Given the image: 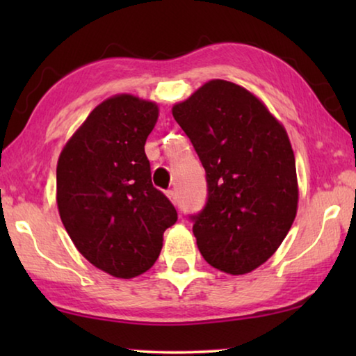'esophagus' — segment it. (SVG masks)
Here are the masks:
<instances>
[{
	"mask_svg": "<svg viewBox=\"0 0 356 356\" xmlns=\"http://www.w3.org/2000/svg\"><path fill=\"white\" fill-rule=\"evenodd\" d=\"M166 196H168V200H170L172 204H176V202H177V195H176V191H172V190L166 191Z\"/></svg>",
	"mask_w": 356,
	"mask_h": 356,
	"instance_id": "34e87169",
	"label": "esophagus"
}]
</instances>
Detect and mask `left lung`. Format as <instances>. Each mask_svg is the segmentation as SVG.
<instances>
[{
  "mask_svg": "<svg viewBox=\"0 0 356 356\" xmlns=\"http://www.w3.org/2000/svg\"><path fill=\"white\" fill-rule=\"evenodd\" d=\"M207 174L209 197L196 216L202 257L245 275L280 248L298 209L295 155L287 131L243 86L210 80L172 106Z\"/></svg>",
  "mask_w": 356,
  "mask_h": 356,
  "instance_id": "1",
  "label": "left lung"
}]
</instances>
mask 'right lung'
<instances>
[{
  "label": "right lung",
  "instance_id": "1",
  "mask_svg": "<svg viewBox=\"0 0 356 356\" xmlns=\"http://www.w3.org/2000/svg\"><path fill=\"white\" fill-rule=\"evenodd\" d=\"M156 119L155 102L113 95L89 113L58 159L56 204L65 231L94 267L114 278L147 272L163 232L177 221L152 185L144 152Z\"/></svg>",
  "mask_w": 356,
  "mask_h": 356
}]
</instances>
